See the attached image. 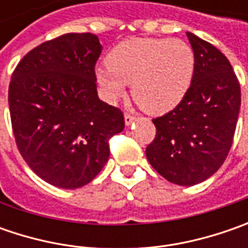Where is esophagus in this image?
Wrapping results in <instances>:
<instances>
[{
    "mask_svg": "<svg viewBox=\"0 0 248 248\" xmlns=\"http://www.w3.org/2000/svg\"><path fill=\"white\" fill-rule=\"evenodd\" d=\"M124 120H125V124L129 125V124L135 120V116H134V114H131V113H125V114H124Z\"/></svg>",
    "mask_w": 248,
    "mask_h": 248,
    "instance_id": "obj_1",
    "label": "esophagus"
}]
</instances>
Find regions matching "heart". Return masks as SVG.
I'll return each mask as SVG.
<instances>
[{"instance_id":"1","label":"heart","mask_w":248,"mask_h":248,"mask_svg":"<svg viewBox=\"0 0 248 248\" xmlns=\"http://www.w3.org/2000/svg\"><path fill=\"white\" fill-rule=\"evenodd\" d=\"M195 53L189 44L171 38H134L119 44L108 56V66L96 70L98 82L109 100L132 96L150 113L175 108L189 90Z\"/></svg>"}]
</instances>
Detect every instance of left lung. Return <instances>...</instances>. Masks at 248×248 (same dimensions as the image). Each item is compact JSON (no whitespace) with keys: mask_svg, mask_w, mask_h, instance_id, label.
Instances as JSON below:
<instances>
[{"mask_svg":"<svg viewBox=\"0 0 248 248\" xmlns=\"http://www.w3.org/2000/svg\"><path fill=\"white\" fill-rule=\"evenodd\" d=\"M186 35L195 52L192 82L174 109L153 119L156 137L146 157L167 181L192 186L215 174L228 157L242 98L224 53L195 34Z\"/></svg>","mask_w":248,"mask_h":248,"instance_id":"1","label":"left lung"}]
</instances>
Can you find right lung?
<instances>
[{
  "instance_id": "right-lung-1",
  "label": "right lung",
  "mask_w": 248,
  "mask_h": 248,
  "mask_svg": "<svg viewBox=\"0 0 248 248\" xmlns=\"http://www.w3.org/2000/svg\"><path fill=\"white\" fill-rule=\"evenodd\" d=\"M95 34H63L17 63L8 102L16 146L45 182L63 189L90 184L106 164L109 140L124 129L123 111L98 98Z\"/></svg>"
}]
</instances>
